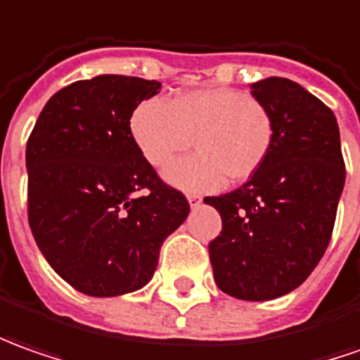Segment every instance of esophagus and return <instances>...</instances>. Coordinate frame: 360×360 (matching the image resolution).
<instances>
[{"instance_id": "esophagus-1", "label": "esophagus", "mask_w": 360, "mask_h": 360, "mask_svg": "<svg viewBox=\"0 0 360 360\" xmlns=\"http://www.w3.org/2000/svg\"><path fill=\"white\" fill-rule=\"evenodd\" d=\"M187 200H189L191 207H199V205H200V197H199V195H187Z\"/></svg>"}]
</instances>
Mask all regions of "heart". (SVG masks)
<instances>
[{
    "mask_svg": "<svg viewBox=\"0 0 360 360\" xmlns=\"http://www.w3.org/2000/svg\"><path fill=\"white\" fill-rule=\"evenodd\" d=\"M129 131L151 167L163 169L195 139L198 153L173 164L165 179L189 193L221 189L226 177L250 179L274 146L276 124L262 100L231 86H211L143 100Z\"/></svg>",
    "mask_w": 360,
    "mask_h": 360,
    "instance_id": "heart-1",
    "label": "heart"
}]
</instances>
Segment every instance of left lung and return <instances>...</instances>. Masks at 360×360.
I'll return each instance as SVG.
<instances>
[{"instance_id": "8db88e82", "label": "left lung", "mask_w": 360, "mask_h": 360, "mask_svg": "<svg viewBox=\"0 0 360 360\" xmlns=\"http://www.w3.org/2000/svg\"><path fill=\"white\" fill-rule=\"evenodd\" d=\"M250 88L272 112V151L242 187L205 202L222 219L209 244L217 285L238 300L266 302L302 285L323 258L345 161L335 114L319 98L288 78Z\"/></svg>"}]
</instances>
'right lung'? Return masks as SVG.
Listing matches in <instances>:
<instances>
[{
    "label": "right lung",
    "mask_w": 360,
    "mask_h": 360,
    "mask_svg": "<svg viewBox=\"0 0 360 360\" xmlns=\"http://www.w3.org/2000/svg\"><path fill=\"white\" fill-rule=\"evenodd\" d=\"M161 82L100 75L58 90L27 141V217L39 250L75 290L94 297L136 292L160 248L189 214L129 131Z\"/></svg>",
    "instance_id": "right-lung-1"
}]
</instances>
